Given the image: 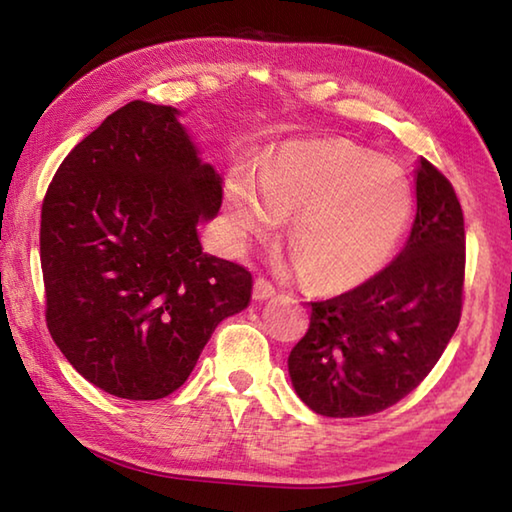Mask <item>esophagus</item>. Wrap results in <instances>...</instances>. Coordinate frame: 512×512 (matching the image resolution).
Listing matches in <instances>:
<instances>
[{
    "instance_id": "34e87169",
    "label": "esophagus",
    "mask_w": 512,
    "mask_h": 512,
    "mask_svg": "<svg viewBox=\"0 0 512 512\" xmlns=\"http://www.w3.org/2000/svg\"><path fill=\"white\" fill-rule=\"evenodd\" d=\"M253 296H255V300H266V298L275 296V284L271 280H266V277H257Z\"/></svg>"
}]
</instances>
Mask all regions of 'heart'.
Instances as JSON below:
<instances>
[{
    "mask_svg": "<svg viewBox=\"0 0 512 512\" xmlns=\"http://www.w3.org/2000/svg\"><path fill=\"white\" fill-rule=\"evenodd\" d=\"M293 214L289 244L309 284L348 291L391 264L409 230L413 192L404 171L348 142H291L266 155L259 176L228 180L237 235H264Z\"/></svg>",
    "mask_w": 512,
    "mask_h": 512,
    "instance_id": "heart-1",
    "label": "heart"
}]
</instances>
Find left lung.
I'll list each match as a JSON object with an SVG mask.
<instances>
[{"label": "left lung", "instance_id": "8db88e82", "mask_svg": "<svg viewBox=\"0 0 512 512\" xmlns=\"http://www.w3.org/2000/svg\"><path fill=\"white\" fill-rule=\"evenodd\" d=\"M411 237L377 277L311 302L289 354L293 388L325 418H361L409 395L436 366L463 311L465 225L449 180L427 158Z\"/></svg>", "mask_w": 512, "mask_h": 512}]
</instances>
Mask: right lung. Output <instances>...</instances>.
Listing matches in <instances>:
<instances>
[{
  "instance_id": "obj_1",
  "label": "right lung",
  "mask_w": 512,
  "mask_h": 512,
  "mask_svg": "<svg viewBox=\"0 0 512 512\" xmlns=\"http://www.w3.org/2000/svg\"><path fill=\"white\" fill-rule=\"evenodd\" d=\"M171 106L131 101L69 151L47 187L40 264L47 327L79 375L124 400L185 384L253 275L203 253L221 176L198 160Z\"/></svg>"
}]
</instances>
